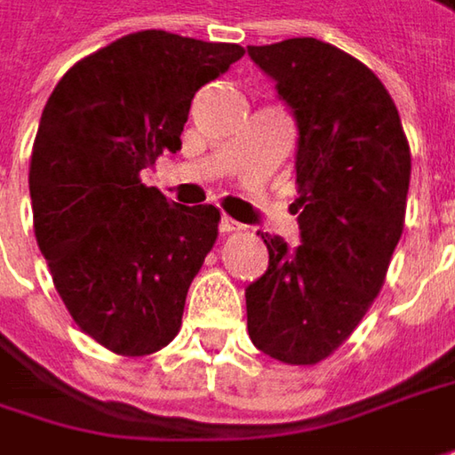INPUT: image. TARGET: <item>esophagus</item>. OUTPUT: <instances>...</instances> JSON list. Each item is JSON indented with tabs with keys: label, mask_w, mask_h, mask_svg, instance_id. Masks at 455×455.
Wrapping results in <instances>:
<instances>
[{
	"label": "esophagus",
	"mask_w": 455,
	"mask_h": 455,
	"mask_svg": "<svg viewBox=\"0 0 455 455\" xmlns=\"http://www.w3.org/2000/svg\"><path fill=\"white\" fill-rule=\"evenodd\" d=\"M240 230H243V225H240V222L230 220V217H222V222H220V233L230 235V233H240Z\"/></svg>",
	"instance_id": "esophagus-1"
}]
</instances>
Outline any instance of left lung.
Masks as SVG:
<instances>
[{
    "mask_svg": "<svg viewBox=\"0 0 455 455\" xmlns=\"http://www.w3.org/2000/svg\"><path fill=\"white\" fill-rule=\"evenodd\" d=\"M299 127L302 245L261 235L268 268L245 289L248 335L266 355L315 366L338 351L384 286L404 230L410 143L389 92L317 37L248 45Z\"/></svg>",
    "mask_w": 455,
    "mask_h": 455,
    "instance_id": "obj_1",
    "label": "left lung"
}]
</instances>
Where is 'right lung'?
<instances>
[{
    "label": "right lung",
    "mask_w": 455,
    "mask_h": 455,
    "mask_svg": "<svg viewBox=\"0 0 455 455\" xmlns=\"http://www.w3.org/2000/svg\"><path fill=\"white\" fill-rule=\"evenodd\" d=\"M243 53L140 30L74 63L43 109L30 156L35 238L74 323L117 355L176 338L220 225L217 207L176 204L140 171L181 150L194 94Z\"/></svg>",
    "instance_id": "obj_1"
}]
</instances>
